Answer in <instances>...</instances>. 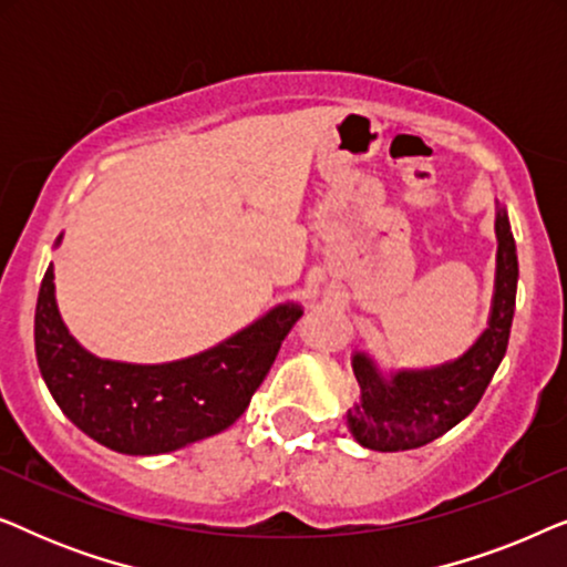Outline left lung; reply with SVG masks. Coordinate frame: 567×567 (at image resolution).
Returning a JSON list of instances; mask_svg holds the SVG:
<instances>
[{
	"instance_id": "obj_1",
	"label": "left lung",
	"mask_w": 567,
	"mask_h": 567,
	"mask_svg": "<svg viewBox=\"0 0 567 567\" xmlns=\"http://www.w3.org/2000/svg\"><path fill=\"white\" fill-rule=\"evenodd\" d=\"M495 291L491 320L460 359L431 369H400L384 377L367 353H353L361 402L348 410V431L374 452H405L431 444L464 421L483 398L508 348L516 307L518 258L508 214L495 204Z\"/></svg>"
}]
</instances>
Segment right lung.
Wrapping results in <instances>:
<instances>
[{"label": "right lung", "mask_w": 567, "mask_h": 567, "mask_svg": "<svg viewBox=\"0 0 567 567\" xmlns=\"http://www.w3.org/2000/svg\"><path fill=\"white\" fill-rule=\"evenodd\" d=\"M299 317V305H278L181 361L97 359L69 336L49 266L35 305V355L45 386L76 429L113 452L165 454L221 433L245 413Z\"/></svg>", "instance_id": "right-lung-1"}]
</instances>
